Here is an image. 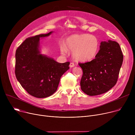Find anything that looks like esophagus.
Wrapping results in <instances>:
<instances>
[{
	"instance_id": "esophagus-1",
	"label": "esophagus",
	"mask_w": 135,
	"mask_h": 135,
	"mask_svg": "<svg viewBox=\"0 0 135 135\" xmlns=\"http://www.w3.org/2000/svg\"><path fill=\"white\" fill-rule=\"evenodd\" d=\"M74 66H75V65H74V64L73 62H70V65H69V67H70V68L74 67Z\"/></svg>"
}]
</instances>
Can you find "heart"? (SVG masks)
I'll return each mask as SVG.
<instances>
[{"mask_svg": "<svg viewBox=\"0 0 135 135\" xmlns=\"http://www.w3.org/2000/svg\"><path fill=\"white\" fill-rule=\"evenodd\" d=\"M64 45L60 47L62 54H67L68 49L73 51V56L76 60L87 62L93 59L97 55L99 48V41L94 35L76 34L67 37Z\"/></svg>", "mask_w": 135, "mask_h": 135, "instance_id": "obj_1", "label": "heart"}]
</instances>
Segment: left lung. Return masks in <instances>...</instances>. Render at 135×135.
<instances>
[{
	"label": "left lung",
	"instance_id": "8db88e82",
	"mask_svg": "<svg viewBox=\"0 0 135 135\" xmlns=\"http://www.w3.org/2000/svg\"><path fill=\"white\" fill-rule=\"evenodd\" d=\"M123 59L118 43L110 40L102 42L94 59L79 64L83 70L81 90L91 96L109 91L117 82Z\"/></svg>",
	"mask_w": 135,
	"mask_h": 135
}]
</instances>
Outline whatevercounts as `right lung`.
Segmentation results:
<instances>
[{"label":"right lung","mask_w":135,"mask_h":135,"mask_svg":"<svg viewBox=\"0 0 135 135\" xmlns=\"http://www.w3.org/2000/svg\"><path fill=\"white\" fill-rule=\"evenodd\" d=\"M52 32L27 38L15 53V73L17 81L29 94L38 98L52 95L58 87L61 77L69 69V62L59 63L41 53L40 38Z\"/></svg>","instance_id":"right-lung-1"}]
</instances>
